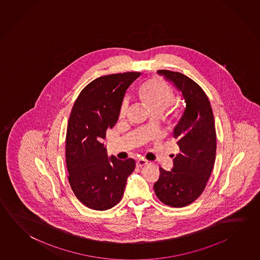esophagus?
I'll list each match as a JSON object with an SVG mask.
<instances>
[{
    "label": "esophagus",
    "mask_w": 260,
    "mask_h": 260,
    "mask_svg": "<svg viewBox=\"0 0 260 260\" xmlns=\"http://www.w3.org/2000/svg\"><path fill=\"white\" fill-rule=\"evenodd\" d=\"M148 164V160L144 159H139L137 160V166L138 167H143Z\"/></svg>",
    "instance_id": "obj_1"
}]
</instances>
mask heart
Returning a JSON list of instances; mask_svg holds the SVG:
<instances>
[{
	"label": "heart",
	"instance_id": "b5f03b06",
	"mask_svg": "<svg viewBox=\"0 0 260 260\" xmlns=\"http://www.w3.org/2000/svg\"><path fill=\"white\" fill-rule=\"evenodd\" d=\"M138 95L151 113H162L172 104L174 98L173 89L160 78H151L142 83L138 88ZM128 101L125 100L120 107V117H125L128 110Z\"/></svg>",
	"mask_w": 260,
	"mask_h": 260
}]
</instances>
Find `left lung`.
Masks as SVG:
<instances>
[{
	"mask_svg": "<svg viewBox=\"0 0 260 260\" xmlns=\"http://www.w3.org/2000/svg\"><path fill=\"white\" fill-rule=\"evenodd\" d=\"M182 92L186 108L173 129L180 148L172 171L159 168L154 191L159 200L172 207H184L202 194L214 168L216 133L214 114L203 88L179 72L158 70Z\"/></svg>",
	"mask_w": 260,
	"mask_h": 260,
	"instance_id": "obj_1",
	"label": "left lung"
}]
</instances>
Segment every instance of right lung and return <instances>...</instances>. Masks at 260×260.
<instances>
[{
  "mask_svg": "<svg viewBox=\"0 0 260 260\" xmlns=\"http://www.w3.org/2000/svg\"><path fill=\"white\" fill-rule=\"evenodd\" d=\"M140 72L98 78L83 88L69 117L66 162L75 196L90 209L105 211L119 204L136 164L108 157L101 142L119 119L126 90Z\"/></svg>",
  "mask_w": 260,
  "mask_h": 260,
  "instance_id": "right-lung-1",
  "label": "right lung"
}]
</instances>
